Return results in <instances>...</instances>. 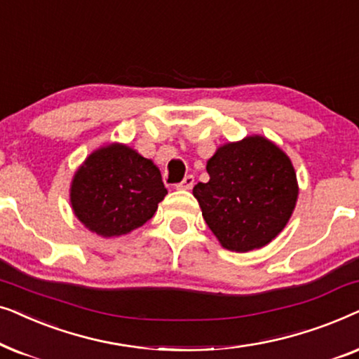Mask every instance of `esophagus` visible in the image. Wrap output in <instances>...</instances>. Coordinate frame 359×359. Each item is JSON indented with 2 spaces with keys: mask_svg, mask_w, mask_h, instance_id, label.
<instances>
[{
  "mask_svg": "<svg viewBox=\"0 0 359 359\" xmlns=\"http://www.w3.org/2000/svg\"><path fill=\"white\" fill-rule=\"evenodd\" d=\"M193 186H194V176L188 175V176H184V180L181 181L180 184H176V188H178V189H191Z\"/></svg>",
  "mask_w": 359,
  "mask_h": 359,
  "instance_id": "obj_1",
  "label": "esophagus"
}]
</instances>
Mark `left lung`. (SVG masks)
I'll return each instance as SVG.
<instances>
[{"instance_id":"left-lung-1","label":"left lung","mask_w":359,"mask_h":359,"mask_svg":"<svg viewBox=\"0 0 359 359\" xmlns=\"http://www.w3.org/2000/svg\"><path fill=\"white\" fill-rule=\"evenodd\" d=\"M205 170L209 181L193 194L224 248H262L286 227L299 194L296 171L271 140L252 135L219 147Z\"/></svg>"}]
</instances>
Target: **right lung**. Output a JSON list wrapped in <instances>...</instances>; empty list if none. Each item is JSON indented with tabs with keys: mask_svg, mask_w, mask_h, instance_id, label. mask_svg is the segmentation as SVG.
<instances>
[{
	"mask_svg": "<svg viewBox=\"0 0 359 359\" xmlns=\"http://www.w3.org/2000/svg\"><path fill=\"white\" fill-rule=\"evenodd\" d=\"M154 161L122 144L101 147L73 176V212L88 230L104 238L121 237L154 217L166 196Z\"/></svg>",
	"mask_w": 359,
	"mask_h": 359,
	"instance_id": "1",
	"label": "right lung"
}]
</instances>
